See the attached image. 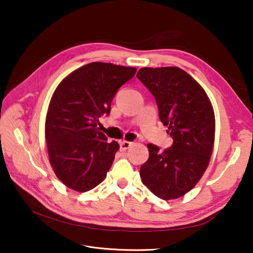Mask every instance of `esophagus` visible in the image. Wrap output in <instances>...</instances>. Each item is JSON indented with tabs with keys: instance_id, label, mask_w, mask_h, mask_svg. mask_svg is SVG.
<instances>
[{
	"instance_id": "1",
	"label": "esophagus",
	"mask_w": 253,
	"mask_h": 253,
	"mask_svg": "<svg viewBox=\"0 0 253 253\" xmlns=\"http://www.w3.org/2000/svg\"><path fill=\"white\" fill-rule=\"evenodd\" d=\"M131 144H132V142L124 140V141H122L121 143H120V150H121L122 152H124V151L128 150L131 147Z\"/></svg>"
}]
</instances>
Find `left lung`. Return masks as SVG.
Masks as SVG:
<instances>
[{"instance_id": "obj_1", "label": "left lung", "mask_w": 253, "mask_h": 253, "mask_svg": "<svg viewBox=\"0 0 253 253\" xmlns=\"http://www.w3.org/2000/svg\"><path fill=\"white\" fill-rule=\"evenodd\" d=\"M136 77L154 95L159 117L173 139L160 152L148 145L150 157L140 167L142 183L163 200L190 192L205 172L213 149L215 119L204 89L176 66L142 68Z\"/></svg>"}]
</instances>
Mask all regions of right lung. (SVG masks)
Instances as JSON below:
<instances>
[{
	"label": "right lung",
	"mask_w": 253,
	"mask_h": 253,
	"mask_svg": "<svg viewBox=\"0 0 253 253\" xmlns=\"http://www.w3.org/2000/svg\"><path fill=\"white\" fill-rule=\"evenodd\" d=\"M135 68L91 62L64 78L49 104L45 137L51 166L66 187L77 192L94 189L106 176L120 145L97 127L111 113L119 88Z\"/></svg>",
	"instance_id": "obj_1"
}]
</instances>
